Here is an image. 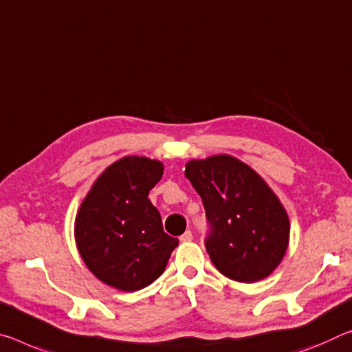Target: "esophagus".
Here are the masks:
<instances>
[{"label": "esophagus", "mask_w": 352, "mask_h": 352, "mask_svg": "<svg viewBox=\"0 0 352 352\" xmlns=\"http://www.w3.org/2000/svg\"><path fill=\"white\" fill-rule=\"evenodd\" d=\"M180 241H182V243L192 241V233H191V230H186L185 233H183V235L180 236Z\"/></svg>", "instance_id": "obj_1"}]
</instances>
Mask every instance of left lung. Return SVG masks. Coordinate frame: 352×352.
Masks as SVG:
<instances>
[{"instance_id":"1","label":"left lung","mask_w":352,"mask_h":352,"mask_svg":"<svg viewBox=\"0 0 352 352\" xmlns=\"http://www.w3.org/2000/svg\"><path fill=\"white\" fill-rule=\"evenodd\" d=\"M185 175L202 197L217 271L244 283L270 276L287 252L289 219L267 183L230 155L188 161Z\"/></svg>"}]
</instances>
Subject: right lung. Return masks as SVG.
<instances>
[{"mask_svg":"<svg viewBox=\"0 0 352 352\" xmlns=\"http://www.w3.org/2000/svg\"><path fill=\"white\" fill-rule=\"evenodd\" d=\"M163 170V163L146 156L120 158L102 172L78 210V252L98 280L120 292L155 282L178 246L148 200Z\"/></svg>","mask_w":352,"mask_h":352,"instance_id":"add662e5","label":"right lung"}]
</instances>
